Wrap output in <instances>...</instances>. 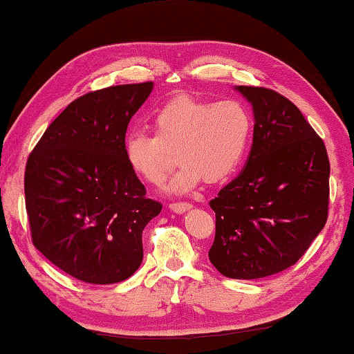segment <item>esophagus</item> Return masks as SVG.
Listing matches in <instances>:
<instances>
[{"mask_svg":"<svg viewBox=\"0 0 354 354\" xmlns=\"http://www.w3.org/2000/svg\"><path fill=\"white\" fill-rule=\"evenodd\" d=\"M170 210L175 212V213H185L192 209V204L189 203H171L170 205Z\"/></svg>","mask_w":354,"mask_h":354,"instance_id":"34e87169","label":"esophagus"}]
</instances>
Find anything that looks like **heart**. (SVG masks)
Returning <instances> with one entry per match:
<instances>
[{
    "label": "heart",
    "instance_id": "obj_1",
    "mask_svg": "<svg viewBox=\"0 0 354 354\" xmlns=\"http://www.w3.org/2000/svg\"><path fill=\"white\" fill-rule=\"evenodd\" d=\"M153 135L135 131L124 142V159L141 181H164L175 151L178 170L167 190L189 193L203 179L225 181L244 161L252 133V118L238 101L212 102L176 96L151 118Z\"/></svg>",
    "mask_w": 354,
    "mask_h": 354
}]
</instances>
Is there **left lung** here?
<instances>
[{"label":"left lung","mask_w":354,"mask_h":354,"mask_svg":"<svg viewBox=\"0 0 354 354\" xmlns=\"http://www.w3.org/2000/svg\"><path fill=\"white\" fill-rule=\"evenodd\" d=\"M252 104L245 167L210 201L216 233L212 264L232 279H258L296 264L328 214L330 162L324 141L292 101L236 86Z\"/></svg>","instance_id":"left-lung-1"}]
</instances>
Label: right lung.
Instances as JSON below:
<instances>
[{
    "label": "right lung",
    "instance_id": "obj_1",
    "mask_svg": "<svg viewBox=\"0 0 354 354\" xmlns=\"http://www.w3.org/2000/svg\"><path fill=\"white\" fill-rule=\"evenodd\" d=\"M153 82L112 86L68 104L27 159L33 245L88 283H116L142 262V230L162 205L124 159L127 126Z\"/></svg>",
    "mask_w": 354,
    "mask_h": 354
}]
</instances>
